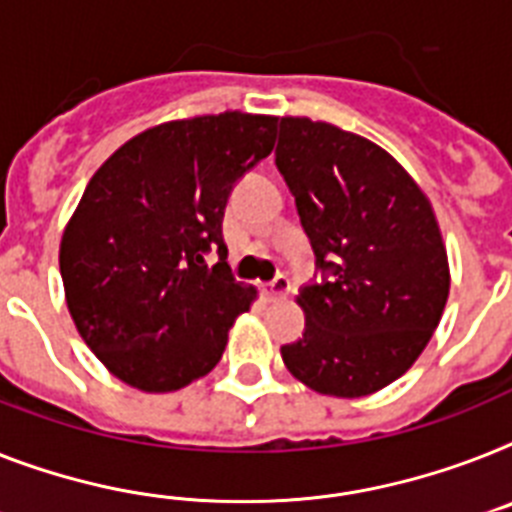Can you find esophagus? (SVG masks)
<instances>
[{
    "instance_id": "obj_1",
    "label": "esophagus",
    "mask_w": 512,
    "mask_h": 512,
    "mask_svg": "<svg viewBox=\"0 0 512 512\" xmlns=\"http://www.w3.org/2000/svg\"><path fill=\"white\" fill-rule=\"evenodd\" d=\"M290 280H287L285 274H277L269 285H266V295L272 298V301H280V298H285L287 293H290Z\"/></svg>"
}]
</instances>
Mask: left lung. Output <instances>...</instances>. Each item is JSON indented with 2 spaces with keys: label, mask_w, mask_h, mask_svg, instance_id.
Wrapping results in <instances>:
<instances>
[{
  "label": "left lung",
  "mask_w": 512,
  "mask_h": 512,
  "mask_svg": "<svg viewBox=\"0 0 512 512\" xmlns=\"http://www.w3.org/2000/svg\"><path fill=\"white\" fill-rule=\"evenodd\" d=\"M277 170L324 274L295 298L306 329L282 361L322 395H371L411 369L445 311L450 266L432 204L382 146L308 117L280 120Z\"/></svg>",
  "instance_id": "obj_1"
}]
</instances>
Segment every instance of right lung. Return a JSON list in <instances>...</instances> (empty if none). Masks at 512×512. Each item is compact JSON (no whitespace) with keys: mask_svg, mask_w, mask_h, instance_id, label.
Wrapping results in <instances>:
<instances>
[{"mask_svg":"<svg viewBox=\"0 0 512 512\" xmlns=\"http://www.w3.org/2000/svg\"><path fill=\"white\" fill-rule=\"evenodd\" d=\"M277 117L222 112L143 130L88 180L59 243L70 316L125 384L183 390L219 363L256 301L227 266L232 185L274 149ZM217 247L211 270L203 253Z\"/></svg>","mask_w":512,"mask_h":512,"instance_id":"obj_1","label":"right lung"}]
</instances>
